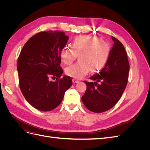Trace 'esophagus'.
<instances>
[{"mask_svg": "<svg viewBox=\"0 0 150 150\" xmlns=\"http://www.w3.org/2000/svg\"><path fill=\"white\" fill-rule=\"evenodd\" d=\"M78 82H79V81L78 79H72V83H78Z\"/></svg>", "mask_w": 150, "mask_h": 150, "instance_id": "esophagus-1", "label": "esophagus"}]
</instances>
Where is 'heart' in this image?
Masks as SVG:
<instances>
[{
    "mask_svg": "<svg viewBox=\"0 0 150 150\" xmlns=\"http://www.w3.org/2000/svg\"><path fill=\"white\" fill-rule=\"evenodd\" d=\"M111 51L110 44L97 37L88 35L76 36L72 47L66 46L60 52L62 61L70 64L79 55V63L66 69L67 76L81 79L88 74L90 69L93 72L101 70L106 65Z\"/></svg>",
    "mask_w": 150,
    "mask_h": 150,
    "instance_id": "heart-1",
    "label": "heart"
}]
</instances>
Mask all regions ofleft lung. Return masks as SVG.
Segmentation results:
<instances>
[{
    "label": "left lung",
    "mask_w": 150,
    "mask_h": 150,
    "mask_svg": "<svg viewBox=\"0 0 150 150\" xmlns=\"http://www.w3.org/2000/svg\"><path fill=\"white\" fill-rule=\"evenodd\" d=\"M114 44L104 68L84 81L87 89L81 98L91 111L103 112L110 110L120 100L128 83L129 64L123 45L114 37Z\"/></svg>",
    "instance_id": "obj_1"
}]
</instances>
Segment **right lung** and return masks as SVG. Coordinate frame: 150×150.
<instances>
[{"mask_svg": "<svg viewBox=\"0 0 150 150\" xmlns=\"http://www.w3.org/2000/svg\"><path fill=\"white\" fill-rule=\"evenodd\" d=\"M69 38L64 32H40L22 49L17 69L21 92L31 106L42 111H51L61 104L72 84L70 76H62L60 52ZM50 77H56L51 81Z\"/></svg>", "mask_w": 150, "mask_h": 150, "instance_id": "add662e5", "label": "right lung"}]
</instances>
